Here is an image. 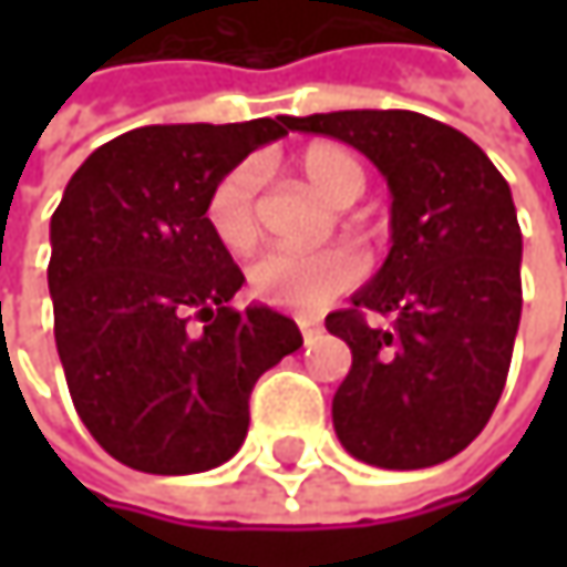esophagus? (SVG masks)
I'll list each match as a JSON object with an SVG mask.
<instances>
[{
    "label": "esophagus",
    "instance_id": "esophagus-1",
    "mask_svg": "<svg viewBox=\"0 0 567 567\" xmlns=\"http://www.w3.org/2000/svg\"><path fill=\"white\" fill-rule=\"evenodd\" d=\"M298 328H301V334H305V341H311L315 334H318V318H298Z\"/></svg>",
    "mask_w": 567,
    "mask_h": 567
}]
</instances>
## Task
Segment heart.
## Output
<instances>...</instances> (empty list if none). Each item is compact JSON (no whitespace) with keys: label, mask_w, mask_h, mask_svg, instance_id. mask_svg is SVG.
<instances>
[{"label":"heart","mask_w":567,"mask_h":567,"mask_svg":"<svg viewBox=\"0 0 567 567\" xmlns=\"http://www.w3.org/2000/svg\"><path fill=\"white\" fill-rule=\"evenodd\" d=\"M298 171L321 199L334 206H348L364 193L361 164L334 144L308 147L298 157ZM256 189L259 171L256 164L246 161L223 173L206 196V226L216 236V243L229 252H249L259 239ZM361 276L364 259L351 246H328L311 252L276 249L252 266L249 282L269 305L288 311H318L338 295L351 291L361 282Z\"/></svg>","instance_id":"heart-1"}]
</instances>
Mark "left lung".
Masks as SVG:
<instances>
[{
  "mask_svg": "<svg viewBox=\"0 0 567 567\" xmlns=\"http://www.w3.org/2000/svg\"><path fill=\"white\" fill-rule=\"evenodd\" d=\"M288 127L351 144L394 196L384 266L324 318L351 348L334 433L368 466L446 463L483 433L509 374L522 318L509 183L466 134L416 111H331ZM368 310L395 324L371 326Z\"/></svg>",
  "mask_w": 567,
  "mask_h": 567,
  "instance_id": "1",
  "label": "left lung"
}]
</instances>
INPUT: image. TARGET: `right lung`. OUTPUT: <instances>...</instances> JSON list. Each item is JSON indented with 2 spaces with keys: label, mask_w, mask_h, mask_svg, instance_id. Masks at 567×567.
<instances>
[{
  "label": "right lung",
  "mask_w": 567,
  "mask_h": 567,
  "mask_svg": "<svg viewBox=\"0 0 567 567\" xmlns=\"http://www.w3.org/2000/svg\"><path fill=\"white\" fill-rule=\"evenodd\" d=\"M288 131L285 114L151 124L97 147L64 186L49 262L58 358L81 423L131 470L233 460L256 381L301 348L269 305L229 308L246 276L206 226L213 183Z\"/></svg>",
  "instance_id": "obj_1"
}]
</instances>
